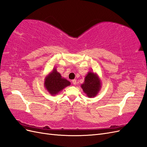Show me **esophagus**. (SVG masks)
I'll return each mask as SVG.
<instances>
[{
    "instance_id": "esophagus-1",
    "label": "esophagus",
    "mask_w": 147,
    "mask_h": 147,
    "mask_svg": "<svg viewBox=\"0 0 147 147\" xmlns=\"http://www.w3.org/2000/svg\"><path fill=\"white\" fill-rule=\"evenodd\" d=\"M72 83L74 85H76V79H73V80H72Z\"/></svg>"
}]
</instances>
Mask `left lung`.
<instances>
[{"instance_id": "obj_1", "label": "left lung", "mask_w": 147, "mask_h": 147, "mask_svg": "<svg viewBox=\"0 0 147 147\" xmlns=\"http://www.w3.org/2000/svg\"><path fill=\"white\" fill-rule=\"evenodd\" d=\"M102 81L98 75L93 72L89 71L84 78V82L81 85L86 96L89 98H93L98 95L101 89Z\"/></svg>"}]
</instances>
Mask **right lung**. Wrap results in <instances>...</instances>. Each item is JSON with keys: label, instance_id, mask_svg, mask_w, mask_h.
Wrapping results in <instances>:
<instances>
[{"label": "right lung", "instance_id": "add662e5", "mask_svg": "<svg viewBox=\"0 0 147 147\" xmlns=\"http://www.w3.org/2000/svg\"><path fill=\"white\" fill-rule=\"evenodd\" d=\"M70 85L71 82L66 79L63 78L55 68H54L45 77L44 87L52 95H57L65 87Z\"/></svg>", "mask_w": 147, "mask_h": 147}]
</instances>
